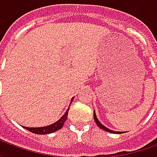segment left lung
<instances>
[{
	"label": "left lung",
	"instance_id": "8db88e82",
	"mask_svg": "<svg viewBox=\"0 0 157 157\" xmlns=\"http://www.w3.org/2000/svg\"><path fill=\"white\" fill-rule=\"evenodd\" d=\"M93 117H94V120H95L96 124H98V126L99 128H102V129H103V130H105V131L107 132H109V133H113V134H114V133H118V134H123L124 132H118V131H113V130H111V129H109V128H108L107 127H105L104 125L102 124H101V122L99 121L98 119V118H97V115H96V112L95 110L93 111Z\"/></svg>",
	"mask_w": 157,
	"mask_h": 157
}]
</instances>
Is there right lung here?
I'll use <instances>...</instances> for the list:
<instances>
[{
	"label": "right lung",
	"mask_w": 157,
	"mask_h": 157,
	"mask_svg": "<svg viewBox=\"0 0 157 157\" xmlns=\"http://www.w3.org/2000/svg\"><path fill=\"white\" fill-rule=\"evenodd\" d=\"M74 98H72L71 100V103L73 101ZM70 103V104H71ZM70 107V105H69ZM68 112H69V108L66 110V112L65 113V114L62 116L61 118L59 119L58 121H56L54 124H52L48 126H44V127H38V128H30V127H25V126H22V128H24L27 130L32 132L33 134H38V135H48L50 133H54V132L57 131L59 128H62V126L64 125V123L65 120L67 119V116H68Z\"/></svg>",
	"instance_id": "right-lung-1"
}]
</instances>
